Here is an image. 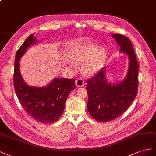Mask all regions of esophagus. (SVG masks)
I'll return each mask as SVG.
<instances>
[{
    "instance_id": "esophagus-1",
    "label": "esophagus",
    "mask_w": 156,
    "mask_h": 156,
    "mask_svg": "<svg viewBox=\"0 0 156 156\" xmlns=\"http://www.w3.org/2000/svg\"><path fill=\"white\" fill-rule=\"evenodd\" d=\"M76 85L77 87H82L84 85V82L82 78H78L76 80Z\"/></svg>"
}]
</instances>
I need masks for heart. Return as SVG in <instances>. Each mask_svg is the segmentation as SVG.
I'll return each mask as SVG.
<instances>
[{
  "label": "heart",
  "mask_w": 156,
  "mask_h": 156,
  "mask_svg": "<svg viewBox=\"0 0 156 156\" xmlns=\"http://www.w3.org/2000/svg\"><path fill=\"white\" fill-rule=\"evenodd\" d=\"M70 61L76 64L82 63V69L86 75L96 74L103 67L106 57L104 48H99L92 43L80 44L76 46L70 52ZM73 66V64H69Z\"/></svg>",
  "instance_id": "heart-1"
}]
</instances>
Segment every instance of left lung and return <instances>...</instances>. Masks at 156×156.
I'll use <instances>...</instances> for the list:
<instances>
[{
  "instance_id": "obj_1",
  "label": "left lung",
  "mask_w": 156,
  "mask_h": 156,
  "mask_svg": "<svg viewBox=\"0 0 156 156\" xmlns=\"http://www.w3.org/2000/svg\"><path fill=\"white\" fill-rule=\"evenodd\" d=\"M112 37L120 46L119 51L128 55L129 68L126 78L117 83L106 80V67L87 80V110L93 118L101 122L111 121L126 112L136 97L139 86V63L131 41L119 34Z\"/></svg>"
}]
</instances>
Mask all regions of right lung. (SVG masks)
Masks as SVG:
<instances>
[{"label": "right lung", "mask_w": 156, "mask_h": 156, "mask_svg": "<svg viewBox=\"0 0 156 156\" xmlns=\"http://www.w3.org/2000/svg\"><path fill=\"white\" fill-rule=\"evenodd\" d=\"M34 33L27 38L17 50L14 64V86L16 93L26 112L37 122L52 123L63 114L65 103L76 87L74 79L54 78L48 86L33 87L27 84L21 76L20 60L27 48L36 44Z\"/></svg>", "instance_id": "1"}]
</instances>
